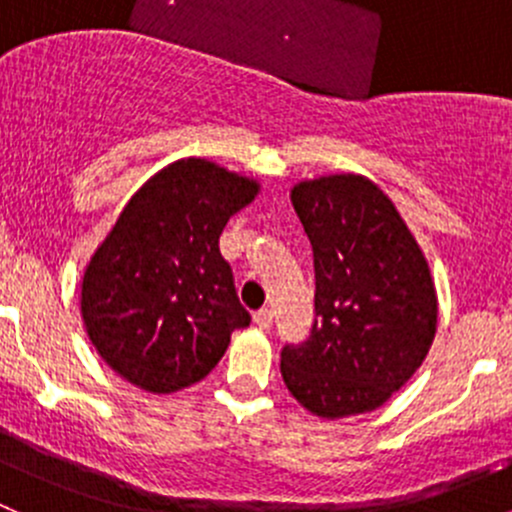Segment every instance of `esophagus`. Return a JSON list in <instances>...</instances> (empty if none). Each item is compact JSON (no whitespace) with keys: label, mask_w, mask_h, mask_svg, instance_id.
I'll return each instance as SVG.
<instances>
[{"label":"esophagus","mask_w":512,"mask_h":512,"mask_svg":"<svg viewBox=\"0 0 512 512\" xmlns=\"http://www.w3.org/2000/svg\"><path fill=\"white\" fill-rule=\"evenodd\" d=\"M272 322H275V314H272V309H260V312H255V324L260 329H270Z\"/></svg>","instance_id":"esophagus-1"}]
</instances>
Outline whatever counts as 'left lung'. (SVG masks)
Wrapping results in <instances>:
<instances>
[{
	"mask_svg": "<svg viewBox=\"0 0 512 512\" xmlns=\"http://www.w3.org/2000/svg\"><path fill=\"white\" fill-rule=\"evenodd\" d=\"M289 200L312 242L317 317L307 342L282 349V379L314 416L369 414L416 374L436 337L426 255L364 175L299 180Z\"/></svg>",
	"mask_w": 512,
	"mask_h": 512,
	"instance_id": "obj_1",
	"label": "left lung"
}]
</instances>
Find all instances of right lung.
Listing matches in <instances>:
<instances>
[{
	"mask_svg": "<svg viewBox=\"0 0 512 512\" xmlns=\"http://www.w3.org/2000/svg\"><path fill=\"white\" fill-rule=\"evenodd\" d=\"M260 195L255 178L180 158L133 193L81 277V319L101 359L151 394L188 389L250 324L218 240Z\"/></svg>",
	"mask_w": 512,
	"mask_h": 512,
	"instance_id": "obj_1",
	"label": "right lung"
}]
</instances>
